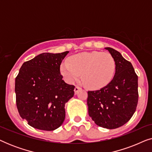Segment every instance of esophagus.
I'll return each mask as SVG.
<instances>
[{
	"mask_svg": "<svg viewBox=\"0 0 152 152\" xmlns=\"http://www.w3.org/2000/svg\"><path fill=\"white\" fill-rule=\"evenodd\" d=\"M80 86H75V94H77V93H78V91H80Z\"/></svg>",
	"mask_w": 152,
	"mask_h": 152,
	"instance_id": "esophagus-1",
	"label": "esophagus"
}]
</instances>
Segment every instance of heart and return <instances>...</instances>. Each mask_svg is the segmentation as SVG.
I'll list each match as a JSON object with an SVG mask.
<instances>
[{"mask_svg":"<svg viewBox=\"0 0 152 152\" xmlns=\"http://www.w3.org/2000/svg\"><path fill=\"white\" fill-rule=\"evenodd\" d=\"M61 72L68 82L77 81L82 75L84 84L90 88H101L113 80L115 72V61L108 53L84 52L72 55L69 62L61 66Z\"/></svg>","mask_w":152,"mask_h":152,"instance_id":"1","label":"heart"}]
</instances>
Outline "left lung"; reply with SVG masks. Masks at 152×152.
Segmentation results:
<instances>
[{"label": "left lung", "mask_w": 152, "mask_h": 152, "mask_svg": "<svg viewBox=\"0 0 152 152\" xmlns=\"http://www.w3.org/2000/svg\"><path fill=\"white\" fill-rule=\"evenodd\" d=\"M115 61V73L111 82L99 90L88 91V114L101 127L113 129L131 119L138 102V75L132 64L119 52L105 48Z\"/></svg>", "instance_id": "8db88e82"}]
</instances>
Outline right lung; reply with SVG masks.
I'll return each mask as SVG.
<instances>
[{
  "instance_id": "right-lung-1",
  "label": "right lung",
  "mask_w": 152,
  "mask_h": 152,
  "mask_svg": "<svg viewBox=\"0 0 152 152\" xmlns=\"http://www.w3.org/2000/svg\"><path fill=\"white\" fill-rule=\"evenodd\" d=\"M68 51L45 53L24 62L15 79L19 115L37 129L53 131L65 119V104L73 97L75 86L66 84L60 65Z\"/></svg>"
}]
</instances>
